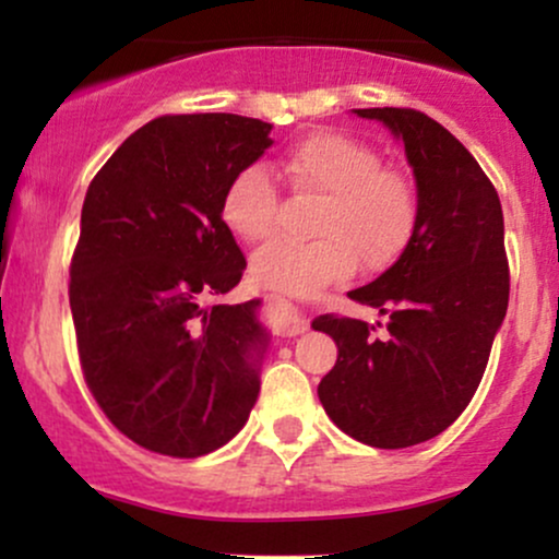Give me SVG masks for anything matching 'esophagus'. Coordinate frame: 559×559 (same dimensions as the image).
Returning a JSON list of instances; mask_svg holds the SVG:
<instances>
[{
	"label": "esophagus",
	"instance_id": "1",
	"mask_svg": "<svg viewBox=\"0 0 559 559\" xmlns=\"http://www.w3.org/2000/svg\"><path fill=\"white\" fill-rule=\"evenodd\" d=\"M278 329L284 336H299V333L307 331V323L297 316H292V312H281L278 318Z\"/></svg>",
	"mask_w": 559,
	"mask_h": 559
}]
</instances>
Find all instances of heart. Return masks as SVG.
Wrapping results in <instances>:
<instances>
[{"instance_id":"obj_1","label":"heart","mask_w":559,"mask_h":559,"mask_svg":"<svg viewBox=\"0 0 559 559\" xmlns=\"http://www.w3.org/2000/svg\"><path fill=\"white\" fill-rule=\"evenodd\" d=\"M294 197H316L307 243L275 241L249 262L260 288L294 299L318 297L362 271H386L402 258L420 221V197L407 173L389 168L370 144L346 133L318 131L294 141L278 159ZM281 191L262 165L230 176L221 221L236 239L267 241L278 228Z\"/></svg>"}]
</instances>
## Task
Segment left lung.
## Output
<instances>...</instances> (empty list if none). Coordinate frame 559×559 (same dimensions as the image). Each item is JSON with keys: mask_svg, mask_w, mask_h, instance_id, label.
Returning <instances> with one entry per match:
<instances>
[{"mask_svg": "<svg viewBox=\"0 0 559 559\" xmlns=\"http://www.w3.org/2000/svg\"><path fill=\"white\" fill-rule=\"evenodd\" d=\"M404 141L420 221L404 254L349 299L386 316V336L355 318L320 316L338 346L318 396L352 439L402 449L433 439L471 404L510 299L497 189L444 126L409 107L355 110ZM381 325V323H378Z\"/></svg>", "mask_w": 559, "mask_h": 559, "instance_id": "obj_1", "label": "left lung"}]
</instances>
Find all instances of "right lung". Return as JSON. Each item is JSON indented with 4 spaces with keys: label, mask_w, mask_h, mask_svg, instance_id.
<instances>
[{
    "label": "right lung",
    "mask_w": 559,
    "mask_h": 559,
    "mask_svg": "<svg viewBox=\"0 0 559 559\" xmlns=\"http://www.w3.org/2000/svg\"><path fill=\"white\" fill-rule=\"evenodd\" d=\"M271 128L230 112L163 115L88 183L68 288L83 381L150 452H215L258 402L260 301L215 299L247 267L221 221L223 189L273 144Z\"/></svg>",
    "instance_id": "right-lung-1"
}]
</instances>
